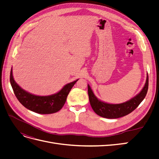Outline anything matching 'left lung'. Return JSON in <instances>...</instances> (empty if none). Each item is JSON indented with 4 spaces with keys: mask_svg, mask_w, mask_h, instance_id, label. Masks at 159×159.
<instances>
[{
    "mask_svg": "<svg viewBox=\"0 0 159 159\" xmlns=\"http://www.w3.org/2000/svg\"><path fill=\"white\" fill-rule=\"evenodd\" d=\"M148 87V76L147 75V80L143 88L134 98L126 102L119 104H111L102 102L94 95L89 85H88L89 99L91 107L94 112L99 116L107 119H117L131 113L140 104L147 95Z\"/></svg>",
    "mask_w": 159,
    "mask_h": 159,
    "instance_id": "left-lung-1",
    "label": "left lung"
}]
</instances>
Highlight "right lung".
Wrapping results in <instances>:
<instances>
[{"label": "right lung", "instance_id": "1", "mask_svg": "<svg viewBox=\"0 0 159 159\" xmlns=\"http://www.w3.org/2000/svg\"><path fill=\"white\" fill-rule=\"evenodd\" d=\"M78 80L66 84L56 93L39 96L27 92L16 83L12 75V69L10 75L11 84L18 100L26 109L40 114H50L60 111L65 104L70 90Z\"/></svg>", "mask_w": 159, "mask_h": 159}]
</instances>
